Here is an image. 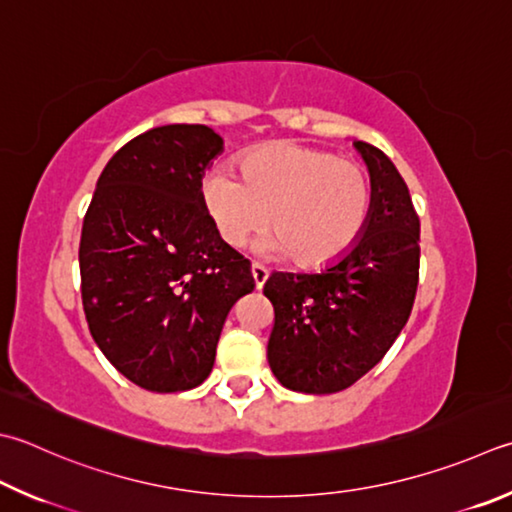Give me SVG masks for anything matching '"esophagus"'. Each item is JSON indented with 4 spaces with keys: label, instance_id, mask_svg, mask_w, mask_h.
<instances>
[{
    "label": "esophagus",
    "instance_id": "obj_1",
    "mask_svg": "<svg viewBox=\"0 0 512 512\" xmlns=\"http://www.w3.org/2000/svg\"><path fill=\"white\" fill-rule=\"evenodd\" d=\"M252 276H254L256 289H263V285H265V281H267V269H265L263 265L254 263V265H252Z\"/></svg>",
    "mask_w": 512,
    "mask_h": 512
}]
</instances>
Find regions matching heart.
Masks as SVG:
<instances>
[{"mask_svg":"<svg viewBox=\"0 0 512 512\" xmlns=\"http://www.w3.org/2000/svg\"><path fill=\"white\" fill-rule=\"evenodd\" d=\"M240 171L243 180L218 169L202 180V202L229 247L269 223L274 234L260 252L292 254L298 267L316 269L350 252L368 225L370 176L336 153L274 142L249 151Z\"/></svg>","mask_w":512,"mask_h":512,"instance_id":"heart-1","label":"heart"}]
</instances>
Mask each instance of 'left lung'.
Returning a JSON list of instances; mask_svg holds the SVG:
<instances>
[{"instance_id":"1","label":"left lung","mask_w":512,"mask_h":512,"mask_svg":"<svg viewBox=\"0 0 512 512\" xmlns=\"http://www.w3.org/2000/svg\"><path fill=\"white\" fill-rule=\"evenodd\" d=\"M370 171L372 209L350 252L321 272H274L267 361L285 388L332 394L379 363L408 323L419 285V216L381 149L356 140Z\"/></svg>"}]
</instances>
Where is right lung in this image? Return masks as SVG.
Listing matches in <instances>:
<instances>
[{"instance_id": "add662e5", "label": "right lung", "mask_w": 512, "mask_h": 512, "mask_svg": "<svg viewBox=\"0 0 512 512\" xmlns=\"http://www.w3.org/2000/svg\"><path fill=\"white\" fill-rule=\"evenodd\" d=\"M223 138L167 124L124 144L100 173L80 240L82 305L113 368L151 392L207 379L225 318L254 289L202 202Z\"/></svg>"}]
</instances>
